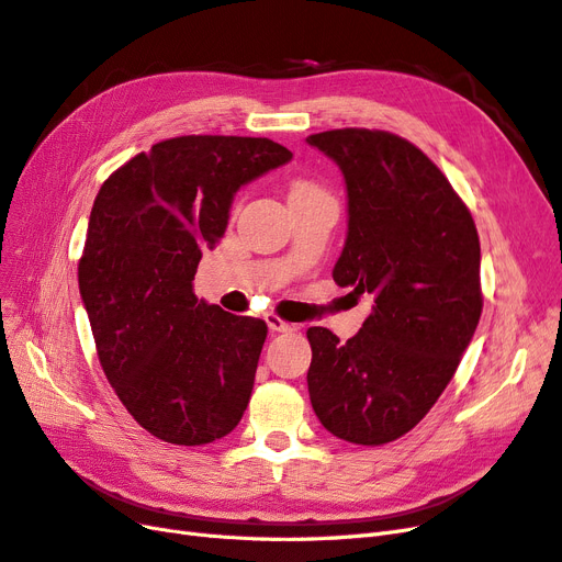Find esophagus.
I'll return each mask as SVG.
<instances>
[{
	"mask_svg": "<svg viewBox=\"0 0 562 562\" xmlns=\"http://www.w3.org/2000/svg\"><path fill=\"white\" fill-rule=\"evenodd\" d=\"M267 326H269V330L271 333H293L295 330V326L293 323H285V321H281L279 316H267Z\"/></svg>",
	"mask_w": 562,
	"mask_h": 562,
	"instance_id": "1",
	"label": "esophagus"
}]
</instances>
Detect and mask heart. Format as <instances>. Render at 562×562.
I'll list each match as a JSON object with an SVG mask.
<instances>
[{
	"mask_svg": "<svg viewBox=\"0 0 562 562\" xmlns=\"http://www.w3.org/2000/svg\"><path fill=\"white\" fill-rule=\"evenodd\" d=\"M316 187L312 184V182H307V180H295L293 182V187H291V196L293 194H304V192H314Z\"/></svg>",
	"mask_w": 562,
	"mask_h": 562,
	"instance_id": "obj_1",
	"label": "heart"
}]
</instances>
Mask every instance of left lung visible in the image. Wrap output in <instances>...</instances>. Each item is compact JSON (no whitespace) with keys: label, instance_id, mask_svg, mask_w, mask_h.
<instances>
[{"label":"left lung","instance_id":"8db88e82","mask_svg":"<svg viewBox=\"0 0 562 562\" xmlns=\"http://www.w3.org/2000/svg\"><path fill=\"white\" fill-rule=\"evenodd\" d=\"M307 143L347 187V241L333 279L375 297L347 342L307 330L310 398L333 436L382 446L431 411L479 326V232L438 166L398 135L337 128Z\"/></svg>","mask_w":562,"mask_h":562}]
</instances>
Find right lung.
I'll list each match as a JSON object with an SVG mask.
<instances>
[{
  "instance_id": "add662e5",
  "label": "right lung",
  "mask_w": 562,
  "mask_h": 562,
  "mask_svg": "<svg viewBox=\"0 0 562 562\" xmlns=\"http://www.w3.org/2000/svg\"><path fill=\"white\" fill-rule=\"evenodd\" d=\"M293 159L267 138L182 135L114 171L93 201L79 293L98 359L133 419L203 446L241 422L267 326L194 295L236 192Z\"/></svg>"
}]
</instances>
